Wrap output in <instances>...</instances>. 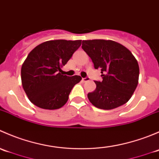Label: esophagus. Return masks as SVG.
<instances>
[{"instance_id":"1","label":"esophagus","mask_w":159,"mask_h":159,"mask_svg":"<svg viewBox=\"0 0 159 159\" xmlns=\"http://www.w3.org/2000/svg\"><path fill=\"white\" fill-rule=\"evenodd\" d=\"M90 81L89 77H86V78H82V81H83V82H87V81Z\"/></svg>"}]
</instances>
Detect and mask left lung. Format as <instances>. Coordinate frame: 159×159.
<instances>
[{
    "label": "left lung",
    "instance_id": "8db88e82",
    "mask_svg": "<svg viewBox=\"0 0 159 159\" xmlns=\"http://www.w3.org/2000/svg\"><path fill=\"white\" fill-rule=\"evenodd\" d=\"M82 49L101 69L102 80L95 81L96 89L88 94L96 108L110 110L129 101L139 82V67L131 51L111 40L82 41Z\"/></svg>",
    "mask_w": 159,
    "mask_h": 159
}]
</instances>
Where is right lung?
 <instances>
[{"label":"right lung","mask_w":159,"mask_h":159,"mask_svg":"<svg viewBox=\"0 0 159 159\" xmlns=\"http://www.w3.org/2000/svg\"><path fill=\"white\" fill-rule=\"evenodd\" d=\"M81 44V40H54L45 41L30 51L21 67V82L31 103L49 110L66 104L71 89L81 78L64 75L61 68Z\"/></svg>","instance_id":"obj_1"}]
</instances>
